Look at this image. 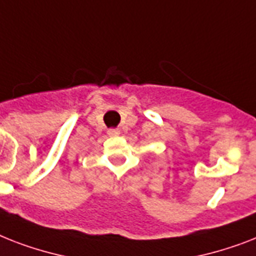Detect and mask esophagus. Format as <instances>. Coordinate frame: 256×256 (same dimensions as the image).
I'll return each instance as SVG.
<instances>
[{
    "mask_svg": "<svg viewBox=\"0 0 256 256\" xmlns=\"http://www.w3.org/2000/svg\"><path fill=\"white\" fill-rule=\"evenodd\" d=\"M108 134H109V136H117V135H120V132H118L117 128H112V130L108 132Z\"/></svg>",
    "mask_w": 256,
    "mask_h": 256,
    "instance_id": "1",
    "label": "esophagus"
}]
</instances>
